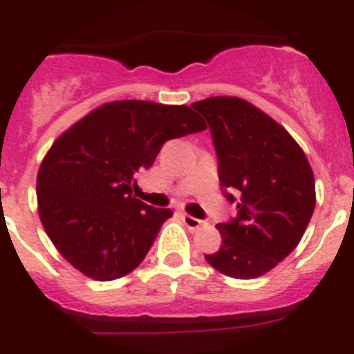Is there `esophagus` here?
Here are the masks:
<instances>
[{
    "mask_svg": "<svg viewBox=\"0 0 354 354\" xmlns=\"http://www.w3.org/2000/svg\"><path fill=\"white\" fill-rule=\"evenodd\" d=\"M183 221H184V225L189 228V230H193V232H195V230H198V228L204 225V221L198 220V218H193V216H189V214H183Z\"/></svg>",
    "mask_w": 354,
    "mask_h": 354,
    "instance_id": "esophagus-1",
    "label": "esophagus"
}]
</instances>
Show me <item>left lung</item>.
I'll return each mask as SVG.
<instances>
[{
	"mask_svg": "<svg viewBox=\"0 0 354 354\" xmlns=\"http://www.w3.org/2000/svg\"><path fill=\"white\" fill-rule=\"evenodd\" d=\"M204 115L225 198L237 214L218 223L223 245L205 261L227 277L268 273L301 241L315 207L314 174L301 147L278 122L239 97L192 104Z\"/></svg>",
	"mask_w": 354,
	"mask_h": 354,
	"instance_id": "left-lung-1",
	"label": "left lung"
}]
</instances>
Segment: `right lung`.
<instances>
[{
    "label": "right lung",
    "instance_id": "add662e5",
    "mask_svg": "<svg viewBox=\"0 0 354 354\" xmlns=\"http://www.w3.org/2000/svg\"><path fill=\"white\" fill-rule=\"evenodd\" d=\"M204 129L187 106L115 101L65 131L37 175L40 220L65 261L99 282L136 270L174 214L133 195L136 175L162 143Z\"/></svg>",
    "mask_w": 354,
    "mask_h": 354
}]
</instances>
